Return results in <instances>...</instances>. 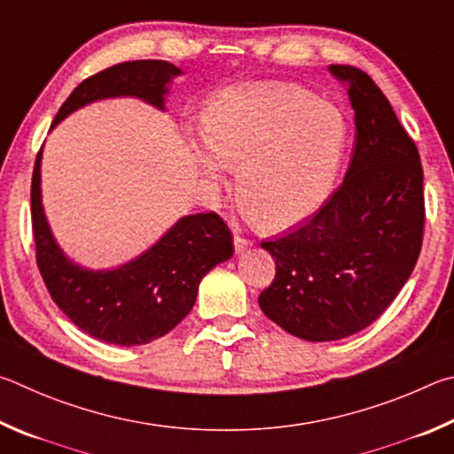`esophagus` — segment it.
I'll return each instance as SVG.
<instances>
[{"label": "esophagus", "instance_id": "obj_1", "mask_svg": "<svg viewBox=\"0 0 454 454\" xmlns=\"http://www.w3.org/2000/svg\"><path fill=\"white\" fill-rule=\"evenodd\" d=\"M233 243H235V253H245L253 247V241L243 239V237H239V235H235Z\"/></svg>", "mask_w": 454, "mask_h": 454}]
</instances>
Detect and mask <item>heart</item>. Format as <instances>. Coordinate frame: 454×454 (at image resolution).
<instances>
[{
	"mask_svg": "<svg viewBox=\"0 0 454 454\" xmlns=\"http://www.w3.org/2000/svg\"><path fill=\"white\" fill-rule=\"evenodd\" d=\"M207 145L193 141L199 171L219 183L237 169L249 219L269 229L295 227L321 209L337 187L351 121L335 103L287 83H245L215 95L203 109Z\"/></svg>",
	"mask_w": 454,
	"mask_h": 454,
	"instance_id": "heart-1",
	"label": "heart"
}]
</instances>
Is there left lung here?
Returning <instances> with one entry per match:
<instances>
[{"mask_svg": "<svg viewBox=\"0 0 454 454\" xmlns=\"http://www.w3.org/2000/svg\"><path fill=\"white\" fill-rule=\"evenodd\" d=\"M347 85L355 147L345 179L297 231L261 243L277 273L259 295L269 319L315 343L379 319L417 265L425 227L423 165L385 93L364 71L329 66Z\"/></svg>", "mask_w": 454, "mask_h": 454, "instance_id": "8db88e82", "label": "left lung"}]
</instances>
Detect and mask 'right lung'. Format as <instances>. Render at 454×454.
<instances>
[{
  "instance_id": "add662e5",
  "label": "right lung",
  "mask_w": 454,
  "mask_h": 454,
  "mask_svg": "<svg viewBox=\"0 0 454 454\" xmlns=\"http://www.w3.org/2000/svg\"><path fill=\"white\" fill-rule=\"evenodd\" d=\"M183 71L169 61L117 63L71 91L53 127L79 107L107 98H135L165 111V95ZM35 259L45 287L63 313L87 335L109 345L135 347L163 337L195 305L199 283L231 259L233 237L217 213L181 217L147 251L115 269H87L55 241L42 203V151L31 177Z\"/></svg>"
}]
</instances>
